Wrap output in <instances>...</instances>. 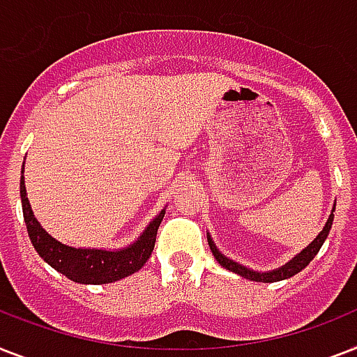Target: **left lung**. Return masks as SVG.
Masks as SVG:
<instances>
[{
    "label": "left lung",
    "mask_w": 357,
    "mask_h": 357,
    "mask_svg": "<svg viewBox=\"0 0 357 357\" xmlns=\"http://www.w3.org/2000/svg\"><path fill=\"white\" fill-rule=\"evenodd\" d=\"M334 211L335 207L332 208V213H330L328 220H326V224H324L323 231H321L317 236H315L314 242H310L306 248L301 251V253H297L294 257V259L289 260V262H286L284 266H280V268L277 269H271V271H257V269H251L248 268V266H244V264L236 262V260L229 259V257H225L222 251H220L218 248H216V244H214L213 236H211V233H207V242H208V248H211V251H213L214 259L218 260V264L222 266V268L229 269V271H233V273L240 275V277H244V279H249V280H255V282H279V280H284V279H289V277H294V275H297L299 271H303L306 266H308L312 260H314V257L317 253H319L321 245L324 244V240H326V236H328L330 229H332V222H334Z\"/></svg>",
    "instance_id": "left-lung-1"
}]
</instances>
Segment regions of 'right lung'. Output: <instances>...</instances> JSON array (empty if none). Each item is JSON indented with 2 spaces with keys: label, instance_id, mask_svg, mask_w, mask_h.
I'll use <instances>...</instances> for the list:
<instances>
[{
  "label": "right lung",
  "instance_id": "right-lung-1",
  "mask_svg": "<svg viewBox=\"0 0 357 357\" xmlns=\"http://www.w3.org/2000/svg\"><path fill=\"white\" fill-rule=\"evenodd\" d=\"M20 196H22L23 218L27 225L29 238L33 242L36 253L51 268L56 269L58 273L66 275L69 280L78 284L115 282L139 271L152 255L155 234L165 216V208H161L158 216L139 234L137 240L126 248H73L53 238L36 220L29 204L27 190H25L23 169L22 179H20Z\"/></svg>",
  "mask_w": 357,
  "mask_h": 357
}]
</instances>
